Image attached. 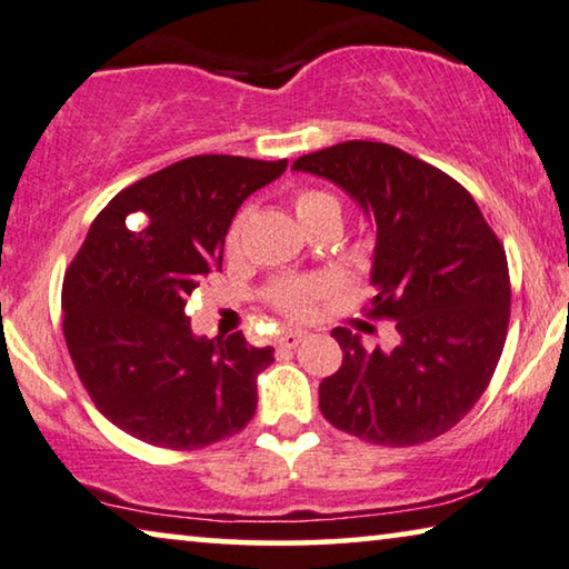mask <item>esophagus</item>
I'll return each instance as SVG.
<instances>
[{
  "label": "esophagus",
  "instance_id": "34e87169",
  "mask_svg": "<svg viewBox=\"0 0 569 569\" xmlns=\"http://www.w3.org/2000/svg\"><path fill=\"white\" fill-rule=\"evenodd\" d=\"M303 337H307L303 329H288V332H283L281 337L276 339V347H281V350H293V347L299 345Z\"/></svg>",
  "mask_w": 569,
  "mask_h": 569
}]
</instances>
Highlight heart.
<instances>
[{"mask_svg":"<svg viewBox=\"0 0 569 569\" xmlns=\"http://www.w3.org/2000/svg\"><path fill=\"white\" fill-rule=\"evenodd\" d=\"M296 214H299V222L309 219L325 209H339L335 197H329L325 191H301L296 197ZM325 286L317 281H283L276 283L273 291H270V301L276 303L278 309H283L291 317H307L311 311V303L319 299Z\"/></svg>","mask_w":569,"mask_h":569,"instance_id":"obj_1","label":"heart"}]
</instances>
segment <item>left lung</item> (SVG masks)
Masks as SVG:
<instances>
[{
	"mask_svg": "<svg viewBox=\"0 0 569 569\" xmlns=\"http://www.w3.org/2000/svg\"><path fill=\"white\" fill-rule=\"evenodd\" d=\"M293 171L332 181L368 217L370 313L398 332L391 350L370 352L350 329H332L345 358L321 380V413L372 445L445 435L501 360L511 313L501 242L455 178L386 142H339L301 156Z\"/></svg>",
	"mask_w": 569,
	"mask_h": 569,
	"instance_id": "left-lung-1",
	"label": "left lung"
}]
</instances>
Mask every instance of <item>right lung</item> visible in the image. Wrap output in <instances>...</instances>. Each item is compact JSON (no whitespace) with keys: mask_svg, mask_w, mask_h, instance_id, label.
Returning <instances> with one entry per match:
<instances>
[{"mask_svg":"<svg viewBox=\"0 0 569 569\" xmlns=\"http://www.w3.org/2000/svg\"><path fill=\"white\" fill-rule=\"evenodd\" d=\"M288 160L193 156L107 203L63 281V335L83 388L127 435L168 449L232 437L258 406L273 347L193 335L186 301L222 270L242 201Z\"/></svg>","mask_w":569,"mask_h":569,"instance_id":"right-lung-1","label":"right lung"}]
</instances>
